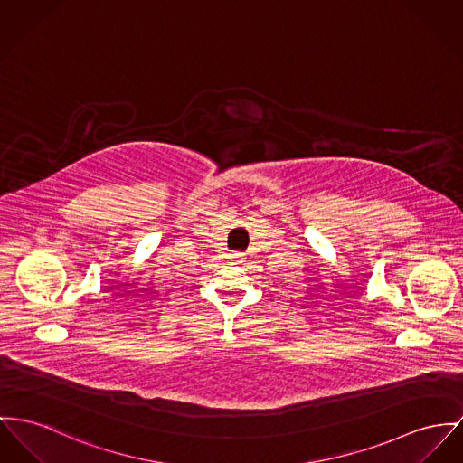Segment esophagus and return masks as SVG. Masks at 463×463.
Instances as JSON below:
<instances>
[{
	"instance_id": "1",
	"label": "esophagus",
	"mask_w": 463,
	"mask_h": 463,
	"mask_svg": "<svg viewBox=\"0 0 463 463\" xmlns=\"http://www.w3.org/2000/svg\"><path fill=\"white\" fill-rule=\"evenodd\" d=\"M230 260H232L235 265H241V263H244V254L233 252V254H230Z\"/></svg>"
}]
</instances>
